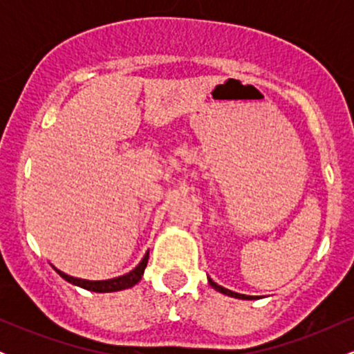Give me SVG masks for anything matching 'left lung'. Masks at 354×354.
Here are the masks:
<instances>
[{"mask_svg": "<svg viewBox=\"0 0 354 354\" xmlns=\"http://www.w3.org/2000/svg\"><path fill=\"white\" fill-rule=\"evenodd\" d=\"M208 283L211 284V286L214 288V290L216 291H219V293H223V295H228V296H233V298H238V299H253V296H246V295H239V293H234V291H231V290H226V288H223V286H219V284H216L213 281V279L211 278H208Z\"/></svg>", "mask_w": 354, "mask_h": 354, "instance_id": "8db88e82", "label": "left lung"}]
</instances>
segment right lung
<instances>
[{
    "label": "right lung",
    "mask_w": 354,
    "mask_h": 354,
    "mask_svg": "<svg viewBox=\"0 0 354 354\" xmlns=\"http://www.w3.org/2000/svg\"><path fill=\"white\" fill-rule=\"evenodd\" d=\"M148 258H149V251L145 254V258L141 259V263L135 268V270L129 271V273H126L123 276H118V278L104 279V281H89V279L73 278V276H68V274H64L63 271L56 270V268L55 270H56V273H58L63 279H66L68 283L76 284V286L84 288V290H88V291H95V293H109V291H121V290H126V288L135 286V284L140 281L141 276H143V273H145V268H146V265H148Z\"/></svg>",
    "instance_id": "right-lung-1"
}]
</instances>
